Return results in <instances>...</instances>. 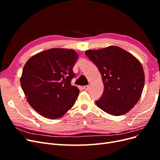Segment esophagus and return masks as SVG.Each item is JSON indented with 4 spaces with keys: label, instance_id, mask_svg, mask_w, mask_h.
Masks as SVG:
<instances>
[{
    "label": "esophagus",
    "instance_id": "1",
    "mask_svg": "<svg viewBox=\"0 0 160 160\" xmlns=\"http://www.w3.org/2000/svg\"><path fill=\"white\" fill-rule=\"evenodd\" d=\"M89 85H85V86L83 87V89H84L85 91H88V90L89 89Z\"/></svg>",
    "mask_w": 160,
    "mask_h": 160
}]
</instances>
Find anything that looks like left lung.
Segmentation results:
<instances>
[{"label": "left lung", "mask_w": 160, "mask_h": 160, "mask_svg": "<svg viewBox=\"0 0 160 160\" xmlns=\"http://www.w3.org/2000/svg\"><path fill=\"white\" fill-rule=\"evenodd\" d=\"M85 55L102 77L103 93L96 105L108 114L124 115L138 103L145 83L142 65L131 53L119 47L88 50Z\"/></svg>", "instance_id": "obj_1"}]
</instances>
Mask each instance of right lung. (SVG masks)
<instances>
[{"label":"right lung","instance_id":"add662e5","mask_svg":"<svg viewBox=\"0 0 160 160\" xmlns=\"http://www.w3.org/2000/svg\"><path fill=\"white\" fill-rule=\"evenodd\" d=\"M77 59L73 50L55 48L32 56L24 66L22 89L29 105L43 117L59 118L74 105L79 90L71 81Z\"/></svg>","mask_w":160,"mask_h":160}]
</instances>
